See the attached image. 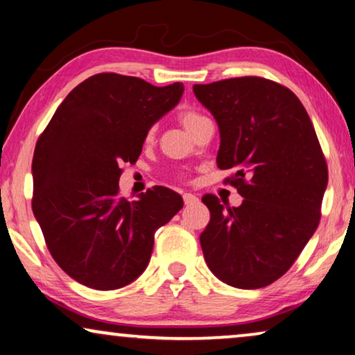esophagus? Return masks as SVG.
I'll return each instance as SVG.
<instances>
[{
  "instance_id": "34e87169",
  "label": "esophagus",
  "mask_w": 355,
  "mask_h": 355,
  "mask_svg": "<svg viewBox=\"0 0 355 355\" xmlns=\"http://www.w3.org/2000/svg\"><path fill=\"white\" fill-rule=\"evenodd\" d=\"M182 198H184V203H186V205H193V203L198 202V197L193 196V193H184Z\"/></svg>"
}]
</instances>
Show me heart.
Masks as SVG:
<instances>
[{"label":"heart","mask_w":355,"mask_h":355,"mask_svg":"<svg viewBox=\"0 0 355 355\" xmlns=\"http://www.w3.org/2000/svg\"><path fill=\"white\" fill-rule=\"evenodd\" d=\"M205 119V116H202L200 113H197V111H192V110H184L181 114H179V121H181V124L184 125V129L187 130V132H191V129L196 128L198 123H202V121ZM153 137V130H150L147 134V140H152Z\"/></svg>","instance_id":"obj_1"}]
</instances>
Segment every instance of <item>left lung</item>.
Here are the masks:
<instances>
[{"label":"left lung","instance_id":"left-lung-1","mask_svg":"<svg viewBox=\"0 0 355 355\" xmlns=\"http://www.w3.org/2000/svg\"><path fill=\"white\" fill-rule=\"evenodd\" d=\"M220 129V169L241 207L203 196L210 223L200 234L211 273L239 289L265 288L291 268L313 236L328 168L313 124L293 92L261 77L193 85Z\"/></svg>","mask_w":355,"mask_h":355}]
</instances>
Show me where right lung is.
Wrapping results in <instances>:
<instances>
[{"instance_id": "add662e5", "label": "right lung", "mask_w": 355, "mask_h": 355, "mask_svg": "<svg viewBox=\"0 0 355 355\" xmlns=\"http://www.w3.org/2000/svg\"><path fill=\"white\" fill-rule=\"evenodd\" d=\"M181 82L155 87L113 72L92 76L58 106L33 152L32 210L62 271L89 288H123L147 268L155 231L182 197L157 186L128 202L123 163H135L148 130L179 103Z\"/></svg>"}]
</instances>
